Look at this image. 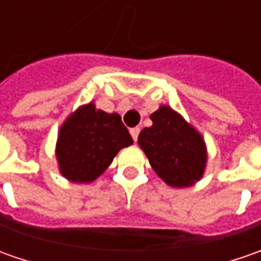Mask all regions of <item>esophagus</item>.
I'll list each match as a JSON object with an SVG mask.
<instances>
[{
    "label": "esophagus",
    "mask_w": 261,
    "mask_h": 261,
    "mask_svg": "<svg viewBox=\"0 0 261 261\" xmlns=\"http://www.w3.org/2000/svg\"><path fill=\"white\" fill-rule=\"evenodd\" d=\"M129 132H130V135L134 138V141H136V139H138V135H139V127H130Z\"/></svg>",
    "instance_id": "1"
}]
</instances>
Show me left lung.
Returning <instances> with one entry per match:
<instances>
[{
	"instance_id": "8db88e82",
	"label": "left lung",
	"mask_w": 261,
	"mask_h": 261,
	"mask_svg": "<svg viewBox=\"0 0 261 261\" xmlns=\"http://www.w3.org/2000/svg\"><path fill=\"white\" fill-rule=\"evenodd\" d=\"M151 120L152 126L141 130L138 144L152 170L171 187L195 185L207 161L202 135L168 106H160Z\"/></svg>"
}]
</instances>
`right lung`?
I'll list each match as a JSON object with an SVG mask.
<instances>
[{
  "label": "right lung",
  "instance_id": "obj_1",
  "mask_svg": "<svg viewBox=\"0 0 261 261\" xmlns=\"http://www.w3.org/2000/svg\"><path fill=\"white\" fill-rule=\"evenodd\" d=\"M134 144L117 113L81 106L64 122L56 142L59 171L74 183H91L112 164L116 154Z\"/></svg>",
  "mask_w": 261,
  "mask_h": 261
}]
</instances>
